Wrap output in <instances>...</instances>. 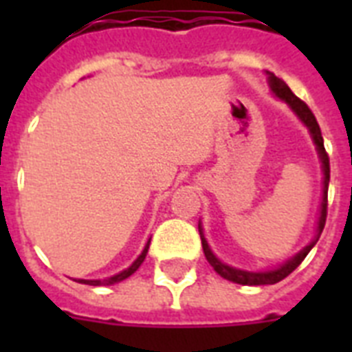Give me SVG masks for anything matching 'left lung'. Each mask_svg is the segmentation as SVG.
I'll use <instances>...</instances> for the list:
<instances>
[{
    "instance_id": "8db88e82",
    "label": "left lung",
    "mask_w": 352,
    "mask_h": 352,
    "mask_svg": "<svg viewBox=\"0 0 352 352\" xmlns=\"http://www.w3.org/2000/svg\"><path fill=\"white\" fill-rule=\"evenodd\" d=\"M268 84H270V89L278 98L285 100L289 104V107L292 111L298 115L303 124L307 126V129L311 131V137L316 144L318 155H320V160H322V170H323V197H322V212H320V219H318V228H316V235H314V239L309 243V245L303 248L301 252H298L292 259H289L287 263H283L281 267L274 268V270H265V272H248V270H239V268L228 267L226 263H223L221 259L214 256V252L210 250L208 241L204 239L203 234V226L199 223V234H201V243H203V250L204 256L208 259V263L214 267V270L219 274L221 278L228 279V281H234V283L239 285H274L285 279L289 276L290 272H294L296 268L300 267L301 261L305 259L307 254L312 250V246L316 245L318 239H320V235L323 232V226H325V219H327V190H329V179H331V166H329V155L325 151V146H323V137L322 131H320V126H318L316 117L312 115V111L309 109L305 102L300 100L298 96L290 91V87L285 84L283 80L278 78L276 74L268 73Z\"/></svg>"
}]
</instances>
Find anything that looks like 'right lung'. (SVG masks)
I'll use <instances>...</instances> for the list:
<instances>
[{"mask_svg":"<svg viewBox=\"0 0 352 352\" xmlns=\"http://www.w3.org/2000/svg\"><path fill=\"white\" fill-rule=\"evenodd\" d=\"M151 241V239H149ZM149 241L146 243V246H144L142 254L133 261V265L129 268H126V270H122V272H118L117 276H111V278L107 279H78L80 283H85V285H95V287H98V285H115V283H120V281H124L126 278H129L133 272H137V268L142 265V261L146 259V254H148V248H149Z\"/></svg>","mask_w":352,"mask_h":352,"instance_id":"1","label":"right lung"}]
</instances>
